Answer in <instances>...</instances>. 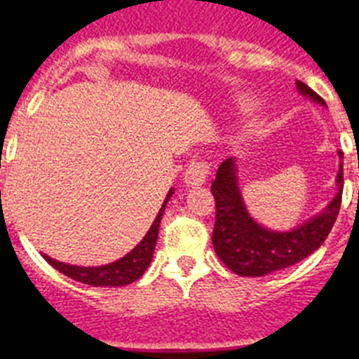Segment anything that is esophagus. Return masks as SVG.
I'll list each match as a JSON object with an SVG mask.
<instances>
[{
    "label": "esophagus",
    "mask_w": 359,
    "mask_h": 359,
    "mask_svg": "<svg viewBox=\"0 0 359 359\" xmlns=\"http://www.w3.org/2000/svg\"><path fill=\"white\" fill-rule=\"evenodd\" d=\"M210 176V165L203 160H192L185 170L187 187H201Z\"/></svg>",
    "instance_id": "34e87169"
}]
</instances>
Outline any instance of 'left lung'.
Here are the masks:
<instances>
[{"label": "left lung", "instance_id": "obj_1", "mask_svg": "<svg viewBox=\"0 0 359 359\" xmlns=\"http://www.w3.org/2000/svg\"><path fill=\"white\" fill-rule=\"evenodd\" d=\"M297 90L313 102L325 106L320 95L309 86L297 81ZM344 158V152L338 151ZM338 192L320 214L313 215L290 231H277L262 226L250 215L241 194L237 163L226 158L219 165L210 190L215 198V224L212 244L217 257L241 277H262L278 269L290 268L318 250L340 212L344 192V161L336 174Z\"/></svg>", "mask_w": 359, "mask_h": 359}]
</instances>
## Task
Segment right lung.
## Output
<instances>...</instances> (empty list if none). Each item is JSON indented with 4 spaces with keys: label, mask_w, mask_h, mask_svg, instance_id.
Listing matches in <instances>:
<instances>
[{
    "label": "right lung",
    "mask_w": 359,
    "mask_h": 359,
    "mask_svg": "<svg viewBox=\"0 0 359 359\" xmlns=\"http://www.w3.org/2000/svg\"><path fill=\"white\" fill-rule=\"evenodd\" d=\"M174 189L169 190V194L165 198L163 205H161L160 212H158L154 223L151 224L149 231L145 233L144 239L136 244L135 248L123 255L118 261L111 262V264L104 266H93V268H86V266H73V264H65V262H59L55 259L48 255H43L46 259L48 264H52L57 271L65 273L66 277L73 278V280L82 282V284H88V286L95 287H118V286H128L131 282L138 280L142 275L145 273V269L149 268L152 261V253H154V246H156L158 241V230H160L161 215H163L165 207L169 199L172 198Z\"/></svg>",
    "instance_id": "obj_1"
}]
</instances>
